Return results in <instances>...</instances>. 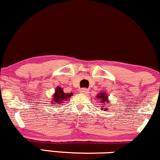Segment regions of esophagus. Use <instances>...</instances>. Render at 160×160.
<instances>
[{"label":"esophagus","instance_id":"esophagus-1","mask_svg":"<svg viewBox=\"0 0 160 160\" xmlns=\"http://www.w3.org/2000/svg\"><path fill=\"white\" fill-rule=\"evenodd\" d=\"M80 92H81V93H83V94H87V93H88V89H87L86 88H83V89H80Z\"/></svg>","mask_w":160,"mask_h":160}]
</instances>
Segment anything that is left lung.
<instances>
[{
  "mask_svg": "<svg viewBox=\"0 0 160 160\" xmlns=\"http://www.w3.org/2000/svg\"><path fill=\"white\" fill-rule=\"evenodd\" d=\"M96 97L98 98L100 100V102H101L102 103V107H104L106 106V108H102V109H104V108H106L108 107V96H107V94L105 93V92H102V93H100ZM103 111H106V109H104Z\"/></svg>",
  "mask_w": 160,
  "mask_h": 160,
  "instance_id": "1",
  "label": "left lung"
}]
</instances>
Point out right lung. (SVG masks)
<instances>
[{"label": "right lung", "instance_id": "right-lung-1", "mask_svg": "<svg viewBox=\"0 0 160 160\" xmlns=\"http://www.w3.org/2000/svg\"><path fill=\"white\" fill-rule=\"evenodd\" d=\"M72 95H73L72 92H71V93H65L63 89H61V87H57L55 89V92H54L53 98H52V101L51 102V103L52 104V106H55L54 104H56V106H59L61 103L64 104V102L69 98H71ZM48 104H50V103H48Z\"/></svg>", "mask_w": 160, "mask_h": 160}]
</instances>
